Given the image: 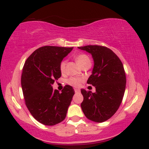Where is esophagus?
<instances>
[{
  "label": "esophagus",
  "instance_id": "esophagus-1",
  "mask_svg": "<svg viewBox=\"0 0 149 149\" xmlns=\"http://www.w3.org/2000/svg\"><path fill=\"white\" fill-rule=\"evenodd\" d=\"M74 90H75V92H76V93H77V92H80V89H78V88H75Z\"/></svg>",
  "mask_w": 149,
  "mask_h": 149
}]
</instances>
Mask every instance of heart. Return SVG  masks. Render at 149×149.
<instances>
[{"instance_id": "b5f03b06", "label": "heart", "mask_w": 149, "mask_h": 149, "mask_svg": "<svg viewBox=\"0 0 149 149\" xmlns=\"http://www.w3.org/2000/svg\"><path fill=\"white\" fill-rule=\"evenodd\" d=\"M76 60L78 64L80 66H85V64H88L90 62V59L89 58L88 55L85 54H80L78 55H77L76 57ZM65 68H66V61H62L61 62L60 66H59V69L61 73H64L65 71ZM83 81V79L80 78H71L68 80V83L69 85H72V86L77 87L80 85V83Z\"/></svg>"}]
</instances>
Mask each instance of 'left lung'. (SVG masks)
<instances>
[{"label": "left lung", "instance_id": "left-lung-1", "mask_svg": "<svg viewBox=\"0 0 149 149\" xmlns=\"http://www.w3.org/2000/svg\"><path fill=\"white\" fill-rule=\"evenodd\" d=\"M92 54L94 67L87 83L96 92L81 89L83 101L80 104L90 120L102 123L115 114L122 102L126 86L125 73L121 61L111 49L100 45L78 47Z\"/></svg>", "mask_w": 149, "mask_h": 149}]
</instances>
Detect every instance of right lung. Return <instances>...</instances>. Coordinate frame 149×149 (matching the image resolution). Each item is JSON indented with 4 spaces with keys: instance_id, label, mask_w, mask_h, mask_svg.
<instances>
[{
    "instance_id": "obj_1",
    "label": "right lung",
    "mask_w": 149,
    "mask_h": 149,
    "mask_svg": "<svg viewBox=\"0 0 149 149\" xmlns=\"http://www.w3.org/2000/svg\"><path fill=\"white\" fill-rule=\"evenodd\" d=\"M73 48L44 46L34 51L24 65L21 84L26 105L34 118L45 125L64 120L74 95L70 85L61 93L52 88L61 76V61Z\"/></svg>"
}]
</instances>
